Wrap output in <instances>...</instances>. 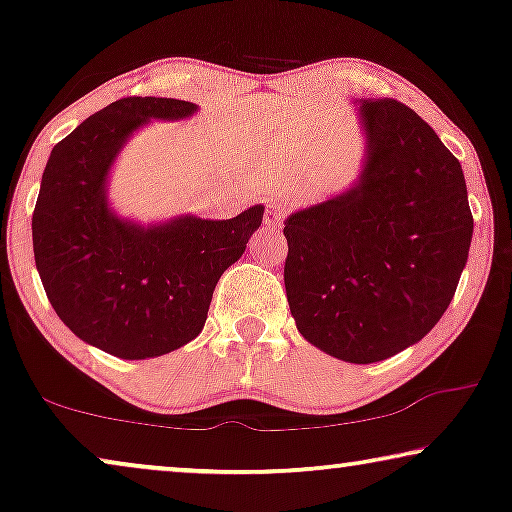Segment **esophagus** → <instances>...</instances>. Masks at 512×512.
Listing matches in <instances>:
<instances>
[{
    "mask_svg": "<svg viewBox=\"0 0 512 512\" xmlns=\"http://www.w3.org/2000/svg\"><path fill=\"white\" fill-rule=\"evenodd\" d=\"M284 214H286V205H282V202H270L268 212H265V223L272 228H282Z\"/></svg>",
    "mask_w": 512,
    "mask_h": 512,
    "instance_id": "34e87169",
    "label": "esophagus"
}]
</instances>
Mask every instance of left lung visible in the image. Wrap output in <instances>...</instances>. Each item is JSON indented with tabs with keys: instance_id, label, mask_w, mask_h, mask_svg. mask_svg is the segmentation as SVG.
<instances>
[{
	"instance_id": "8db88e82",
	"label": "left lung",
	"mask_w": 512,
	"mask_h": 512,
	"mask_svg": "<svg viewBox=\"0 0 512 512\" xmlns=\"http://www.w3.org/2000/svg\"><path fill=\"white\" fill-rule=\"evenodd\" d=\"M366 163L349 191L284 223L300 335L349 363L415 345L457 291L473 235L459 160L403 102L359 100Z\"/></svg>"
}]
</instances>
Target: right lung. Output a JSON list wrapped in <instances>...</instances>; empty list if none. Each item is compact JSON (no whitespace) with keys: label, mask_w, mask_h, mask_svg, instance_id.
Masks as SVG:
<instances>
[{"label":"right lung","mask_w":512,"mask_h":512,"mask_svg":"<svg viewBox=\"0 0 512 512\" xmlns=\"http://www.w3.org/2000/svg\"><path fill=\"white\" fill-rule=\"evenodd\" d=\"M195 111L172 97L111 102L53 146L41 177L32 244L46 296L69 331L118 359L163 356L198 338L216 282L263 221V205L158 226L111 212L109 170L132 132Z\"/></svg>","instance_id":"obj_1"}]
</instances>
